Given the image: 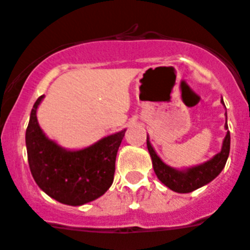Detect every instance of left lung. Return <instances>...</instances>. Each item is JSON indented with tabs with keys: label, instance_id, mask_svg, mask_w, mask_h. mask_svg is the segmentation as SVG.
Returning <instances> with one entry per match:
<instances>
[{
	"label": "left lung",
	"instance_id": "1",
	"mask_svg": "<svg viewBox=\"0 0 250 250\" xmlns=\"http://www.w3.org/2000/svg\"><path fill=\"white\" fill-rule=\"evenodd\" d=\"M222 103L224 104V101L222 100ZM225 129H228L227 124H225ZM146 145L150 156H151L152 167L159 180L176 193H190L195 189L202 188L203 185L210 183L213 179L219 175L223 167H225V163L229 156V150H230V132L229 130L227 131V135L223 141L222 151L219 154H216L211 160L207 161L204 164L184 170V171L175 170L164 164L152 149L149 138H146Z\"/></svg>",
	"mask_w": 250,
	"mask_h": 250
}]
</instances>
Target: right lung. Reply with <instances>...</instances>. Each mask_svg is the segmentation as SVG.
I'll list each match as a JSON object with an SVG mask.
<instances>
[{
	"instance_id": "obj_1",
	"label": "right lung",
	"mask_w": 250,
	"mask_h": 250,
	"mask_svg": "<svg viewBox=\"0 0 250 250\" xmlns=\"http://www.w3.org/2000/svg\"><path fill=\"white\" fill-rule=\"evenodd\" d=\"M31 110L26 130V147L31 174L48 196L67 205H83L98 199L111 187L119 146L126 130L101 139L77 151L60 147L48 140L39 126L37 106Z\"/></svg>"
}]
</instances>
